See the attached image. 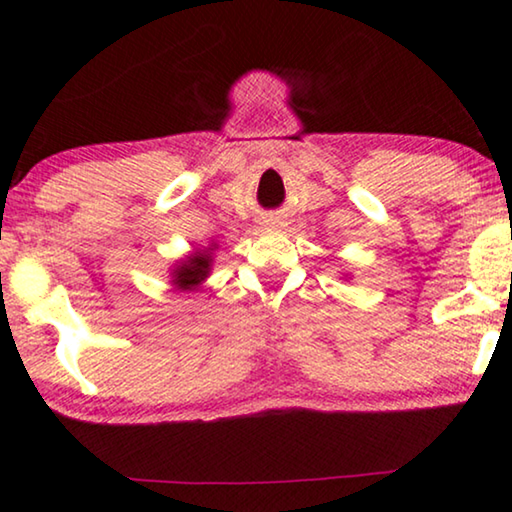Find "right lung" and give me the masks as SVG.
Segmentation results:
<instances>
[{"label": "right lung", "mask_w": 512, "mask_h": 512, "mask_svg": "<svg viewBox=\"0 0 512 512\" xmlns=\"http://www.w3.org/2000/svg\"><path fill=\"white\" fill-rule=\"evenodd\" d=\"M215 248H218V243H211L208 248H194L185 257L176 259V264L171 266L169 283L174 285L178 292L199 290V287L206 283V278L211 276Z\"/></svg>", "instance_id": "right-lung-1"}]
</instances>
